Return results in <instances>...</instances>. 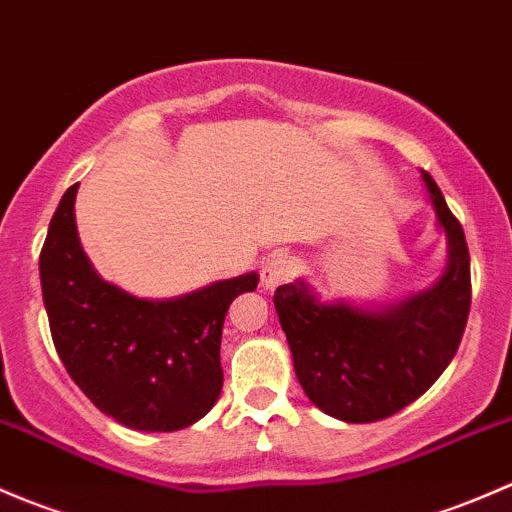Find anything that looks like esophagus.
I'll return each mask as SVG.
<instances>
[{
	"label": "esophagus",
	"mask_w": 512,
	"mask_h": 512,
	"mask_svg": "<svg viewBox=\"0 0 512 512\" xmlns=\"http://www.w3.org/2000/svg\"><path fill=\"white\" fill-rule=\"evenodd\" d=\"M293 276V261L286 256L268 258L261 266V288L263 291H276L281 283H286Z\"/></svg>",
	"instance_id": "esophagus-1"
}]
</instances>
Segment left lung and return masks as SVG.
<instances>
[{"label": "left lung", "instance_id": "left-lung-1", "mask_svg": "<svg viewBox=\"0 0 512 512\" xmlns=\"http://www.w3.org/2000/svg\"><path fill=\"white\" fill-rule=\"evenodd\" d=\"M449 244L439 281L387 308L323 303L305 281L273 295L295 377L320 412L370 424L419 399L449 367L471 310V256L461 224L429 172L421 170Z\"/></svg>", "mask_w": 512, "mask_h": 512}]
</instances>
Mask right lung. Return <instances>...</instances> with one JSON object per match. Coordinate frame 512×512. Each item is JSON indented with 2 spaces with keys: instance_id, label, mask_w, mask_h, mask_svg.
Returning <instances> with one entry per match:
<instances>
[{
  "instance_id": "1",
  "label": "right lung",
  "mask_w": 512,
  "mask_h": 512,
  "mask_svg": "<svg viewBox=\"0 0 512 512\" xmlns=\"http://www.w3.org/2000/svg\"><path fill=\"white\" fill-rule=\"evenodd\" d=\"M78 184L66 189L39 256L41 293L63 367L103 414L138 431H177L219 399L221 328L258 276L147 300L103 281L76 231Z\"/></svg>"
}]
</instances>
